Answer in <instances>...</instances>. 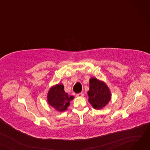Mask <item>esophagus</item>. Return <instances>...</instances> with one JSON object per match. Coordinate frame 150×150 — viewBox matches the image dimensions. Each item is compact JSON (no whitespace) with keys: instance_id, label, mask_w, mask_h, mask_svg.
Masks as SVG:
<instances>
[{"instance_id":"esophagus-1","label":"esophagus","mask_w":150,"mask_h":150,"mask_svg":"<svg viewBox=\"0 0 150 150\" xmlns=\"http://www.w3.org/2000/svg\"><path fill=\"white\" fill-rule=\"evenodd\" d=\"M76 96L77 97H84V93L83 92H80L79 93H77Z\"/></svg>"}]
</instances>
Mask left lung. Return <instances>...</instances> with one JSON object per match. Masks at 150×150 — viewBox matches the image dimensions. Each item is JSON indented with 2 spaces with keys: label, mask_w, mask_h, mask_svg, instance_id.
I'll return each instance as SVG.
<instances>
[{
  "label": "left lung",
  "mask_w": 150,
  "mask_h": 150,
  "mask_svg": "<svg viewBox=\"0 0 150 150\" xmlns=\"http://www.w3.org/2000/svg\"><path fill=\"white\" fill-rule=\"evenodd\" d=\"M88 94L89 103L96 109H103L111 99V93L106 84L93 77L89 80Z\"/></svg>",
  "instance_id": "left-lung-1"
}]
</instances>
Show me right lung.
<instances>
[{
  "label": "right lung",
  "instance_id": "right-lung-1",
  "mask_svg": "<svg viewBox=\"0 0 150 150\" xmlns=\"http://www.w3.org/2000/svg\"><path fill=\"white\" fill-rule=\"evenodd\" d=\"M74 97L69 96L64 90V86L58 84L52 86L47 93V101L58 112H63L67 110L70 105V101Z\"/></svg>",
  "mask_w": 150,
  "mask_h": 150
}]
</instances>
